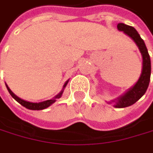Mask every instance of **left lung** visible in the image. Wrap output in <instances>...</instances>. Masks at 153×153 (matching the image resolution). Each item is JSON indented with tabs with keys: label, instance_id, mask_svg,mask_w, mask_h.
I'll list each match as a JSON object with an SVG mask.
<instances>
[{
	"label": "left lung",
	"instance_id": "left-lung-1",
	"mask_svg": "<svg viewBox=\"0 0 153 153\" xmlns=\"http://www.w3.org/2000/svg\"><path fill=\"white\" fill-rule=\"evenodd\" d=\"M117 28L119 30L123 31L126 35L132 39V41L136 43L137 47L139 48L141 57H143V69H141V73L137 82L122 96H120L117 99L108 102L110 104L111 102L114 103L113 106L115 108H125L134 104L146 92L151 80V58L147 47L144 43V41L140 38L138 31L133 27L124 23H118Z\"/></svg>",
	"mask_w": 153,
	"mask_h": 153
}]
</instances>
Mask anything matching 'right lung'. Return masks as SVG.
I'll return each instance as SVG.
<instances>
[{"label": "right lung", "mask_w": 153, "mask_h": 153, "mask_svg": "<svg viewBox=\"0 0 153 153\" xmlns=\"http://www.w3.org/2000/svg\"><path fill=\"white\" fill-rule=\"evenodd\" d=\"M68 82H69V80L64 83V85H63L62 90L61 91V92L58 93L55 97L52 98V99H51V100H47V101L41 102H27V101H25V100H22V99H21V98H19L17 95H15V94L12 91V90H10V89L8 87L7 84H6V87H7L8 91L10 92V95H12V97L13 98V99H14L15 101H17L20 104H22L23 107H25V108H27V109H29V110H33V111H36V110H37V111H40V110H44V109L48 108V107L51 106L52 103L55 102L57 99H59V98L62 97V93H63V91H64L66 85L68 84Z\"/></svg>", "instance_id": "right-lung-1"}]
</instances>
